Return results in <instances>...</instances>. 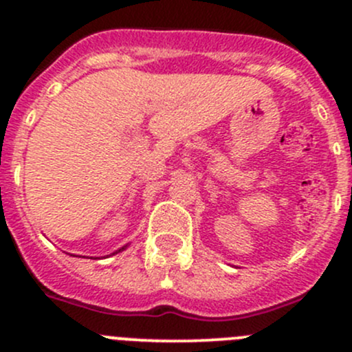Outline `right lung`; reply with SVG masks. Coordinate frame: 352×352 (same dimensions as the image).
Instances as JSON below:
<instances>
[{
    "label": "right lung",
    "instance_id": "obj_1",
    "mask_svg": "<svg viewBox=\"0 0 352 352\" xmlns=\"http://www.w3.org/2000/svg\"><path fill=\"white\" fill-rule=\"evenodd\" d=\"M120 250H122V248H120ZM120 250H119V252H120Z\"/></svg>",
    "mask_w": 352,
    "mask_h": 352
}]
</instances>
